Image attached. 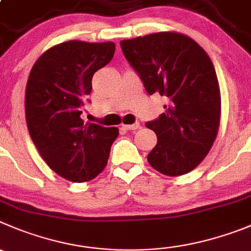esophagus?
Segmentation results:
<instances>
[{
	"label": "esophagus",
	"mask_w": 251,
	"mask_h": 251,
	"mask_svg": "<svg viewBox=\"0 0 251 251\" xmlns=\"http://www.w3.org/2000/svg\"><path fill=\"white\" fill-rule=\"evenodd\" d=\"M122 127L124 128V129H127V130H133V132H134V130H137L138 128L140 127V124L138 123H134V124H123V126H122Z\"/></svg>",
	"instance_id": "obj_1"
}]
</instances>
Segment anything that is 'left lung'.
Wrapping results in <instances>:
<instances>
[{
  "mask_svg": "<svg viewBox=\"0 0 251 251\" xmlns=\"http://www.w3.org/2000/svg\"><path fill=\"white\" fill-rule=\"evenodd\" d=\"M121 47L148 94L169 100L165 112L147 123L157 137L148 161L166 176L190 173L218 134L221 91L213 63L201 45L177 32L122 40Z\"/></svg>",
  "mask_w": 251,
  "mask_h": 251,
  "instance_id": "left-lung-1",
  "label": "left lung"
}]
</instances>
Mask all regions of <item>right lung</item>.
<instances>
[{
    "label": "right lung",
    "instance_id": "1",
    "mask_svg": "<svg viewBox=\"0 0 251 251\" xmlns=\"http://www.w3.org/2000/svg\"><path fill=\"white\" fill-rule=\"evenodd\" d=\"M112 42L69 40L43 52L25 88V121L38 151L52 171L86 182L106 168L118 128L83 123L92 76L114 55Z\"/></svg>",
    "mask_w": 251,
    "mask_h": 251
}]
</instances>
